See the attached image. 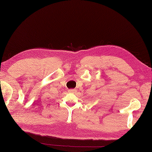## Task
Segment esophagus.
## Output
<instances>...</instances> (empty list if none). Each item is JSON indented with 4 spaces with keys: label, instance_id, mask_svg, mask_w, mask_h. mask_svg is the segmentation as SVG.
Wrapping results in <instances>:
<instances>
[{
    "label": "esophagus",
    "instance_id": "esophagus-1",
    "mask_svg": "<svg viewBox=\"0 0 152 152\" xmlns=\"http://www.w3.org/2000/svg\"><path fill=\"white\" fill-rule=\"evenodd\" d=\"M76 91L75 89H69V92H71V93H73L74 91Z\"/></svg>",
    "mask_w": 152,
    "mask_h": 152
}]
</instances>
